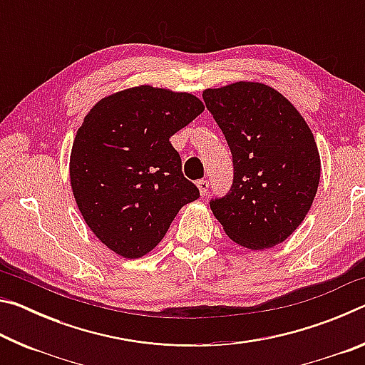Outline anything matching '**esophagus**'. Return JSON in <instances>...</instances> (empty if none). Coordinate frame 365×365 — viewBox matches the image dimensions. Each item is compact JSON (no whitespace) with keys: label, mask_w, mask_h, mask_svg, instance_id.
<instances>
[{"label":"esophagus","mask_w":365,"mask_h":365,"mask_svg":"<svg viewBox=\"0 0 365 365\" xmlns=\"http://www.w3.org/2000/svg\"><path fill=\"white\" fill-rule=\"evenodd\" d=\"M196 187H197V190H200L201 195H206L207 190H209V182L207 180H197Z\"/></svg>","instance_id":"obj_1"}]
</instances>
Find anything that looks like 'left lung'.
I'll list each match as a JSON object with an SVG mask.
<instances>
[{"label": "left lung", "instance_id": "1", "mask_svg": "<svg viewBox=\"0 0 365 365\" xmlns=\"http://www.w3.org/2000/svg\"><path fill=\"white\" fill-rule=\"evenodd\" d=\"M233 158V185L211 200L228 238L259 251L279 245L312 206L320 156L311 128L292 103L259 82H235L202 91Z\"/></svg>", "mask_w": 365, "mask_h": 365}]
</instances>
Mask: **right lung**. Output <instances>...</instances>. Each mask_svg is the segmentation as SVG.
Instances as JSON below:
<instances>
[{
    "mask_svg": "<svg viewBox=\"0 0 365 365\" xmlns=\"http://www.w3.org/2000/svg\"><path fill=\"white\" fill-rule=\"evenodd\" d=\"M202 110L195 95L140 85L104 96L85 115L71 151V187L86 225L115 255H148L200 197L169 138Z\"/></svg>",
    "mask_w": 365,
    "mask_h": 365,
    "instance_id": "1",
    "label": "right lung"
}]
</instances>
